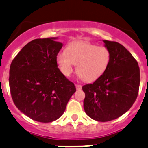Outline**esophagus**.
<instances>
[{
	"label": "esophagus",
	"mask_w": 148,
	"mask_h": 148,
	"mask_svg": "<svg viewBox=\"0 0 148 148\" xmlns=\"http://www.w3.org/2000/svg\"><path fill=\"white\" fill-rule=\"evenodd\" d=\"M75 87H76L77 90H81L82 89V86L80 84H75Z\"/></svg>",
	"instance_id": "34e87169"
}]
</instances>
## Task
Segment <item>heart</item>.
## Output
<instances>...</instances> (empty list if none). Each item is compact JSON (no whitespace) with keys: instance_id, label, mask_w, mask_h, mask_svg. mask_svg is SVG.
<instances>
[{"instance_id":"heart-1","label":"heart","mask_w":148,"mask_h":148,"mask_svg":"<svg viewBox=\"0 0 148 148\" xmlns=\"http://www.w3.org/2000/svg\"><path fill=\"white\" fill-rule=\"evenodd\" d=\"M110 60L111 53L106 47L86 42L70 43L66 51L56 56L58 67L64 75L70 76L75 64L79 77L87 82L100 78L108 68Z\"/></svg>"}]
</instances>
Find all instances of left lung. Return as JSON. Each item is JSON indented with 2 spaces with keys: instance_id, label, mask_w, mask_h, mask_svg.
Returning a JSON list of instances; mask_svg holds the SVG:
<instances>
[{
  "instance_id": "left-lung-1",
  "label": "left lung",
  "mask_w": 148,
  "mask_h": 148,
  "mask_svg": "<svg viewBox=\"0 0 148 148\" xmlns=\"http://www.w3.org/2000/svg\"><path fill=\"white\" fill-rule=\"evenodd\" d=\"M111 53L105 73L93 84L83 86L84 108L93 120L107 122L128 112L139 92L140 73L136 60L123 45L103 40Z\"/></svg>"
}]
</instances>
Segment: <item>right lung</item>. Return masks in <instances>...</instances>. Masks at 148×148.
<instances>
[{
  "label": "right lung",
  "instance_id": "obj_1",
  "mask_svg": "<svg viewBox=\"0 0 148 148\" xmlns=\"http://www.w3.org/2000/svg\"><path fill=\"white\" fill-rule=\"evenodd\" d=\"M56 39L28 42L13 59L9 70L13 102L22 113L40 123L59 119L76 91L58 68L56 56L63 45Z\"/></svg>",
  "mask_w": 148,
  "mask_h": 148
}]
</instances>
